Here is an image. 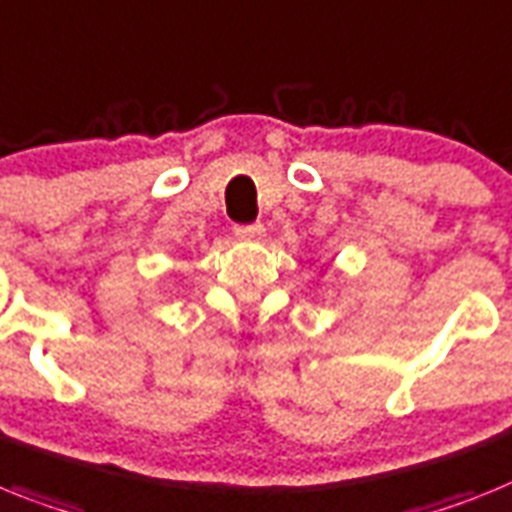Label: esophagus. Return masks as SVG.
Wrapping results in <instances>:
<instances>
[{
  "instance_id": "esophagus-1",
  "label": "esophagus",
  "mask_w": 512,
  "mask_h": 512,
  "mask_svg": "<svg viewBox=\"0 0 512 512\" xmlns=\"http://www.w3.org/2000/svg\"><path fill=\"white\" fill-rule=\"evenodd\" d=\"M234 234L242 239H260L265 234L263 223H244V226H234Z\"/></svg>"
}]
</instances>
